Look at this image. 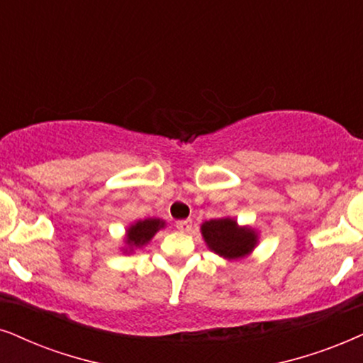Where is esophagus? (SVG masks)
<instances>
[{
  "label": "esophagus",
  "mask_w": 363,
  "mask_h": 363,
  "mask_svg": "<svg viewBox=\"0 0 363 363\" xmlns=\"http://www.w3.org/2000/svg\"><path fill=\"white\" fill-rule=\"evenodd\" d=\"M176 228L181 233H189L191 228H192V221H191V219H184V221H177L176 223Z\"/></svg>",
  "instance_id": "34e87169"
}]
</instances>
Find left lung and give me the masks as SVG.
<instances>
[{
  "label": "left lung",
  "instance_id": "1",
  "mask_svg": "<svg viewBox=\"0 0 363 363\" xmlns=\"http://www.w3.org/2000/svg\"><path fill=\"white\" fill-rule=\"evenodd\" d=\"M201 235L209 251L228 261L250 258L259 242V233L251 226H240L235 218L209 219L201 224Z\"/></svg>",
  "mask_w": 363,
  "mask_h": 363
}]
</instances>
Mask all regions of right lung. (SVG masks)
<instances>
[{
    "mask_svg": "<svg viewBox=\"0 0 363 363\" xmlns=\"http://www.w3.org/2000/svg\"><path fill=\"white\" fill-rule=\"evenodd\" d=\"M164 228H166V221L160 218L139 219V221L132 223L125 229V236H123V245L121 246V251L123 255L135 253L137 250H142L144 246H147L150 240L157 235V231Z\"/></svg>",
    "mask_w": 363,
    "mask_h": 363,
    "instance_id": "1",
    "label": "right lung"
}]
</instances>
